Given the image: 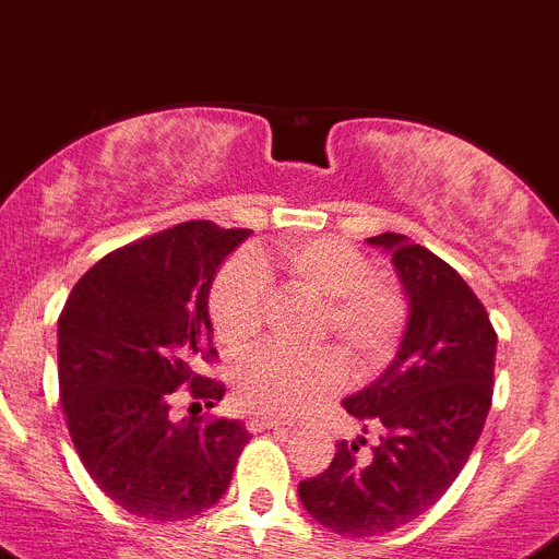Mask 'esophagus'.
Listing matches in <instances>:
<instances>
[{"label":"esophagus","instance_id":"1","mask_svg":"<svg viewBox=\"0 0 559 559\" xmlns=\"http://www.w3.org/2000/svg\"><path fill=\"white\" fill-rule=\"evenodd\" d=\"M281 426H284V420H278V417H273V415H250L248 417V429L250 431L281 429Z\"/></svg>","mask_w":559,"mask_h":559}]
</instances>
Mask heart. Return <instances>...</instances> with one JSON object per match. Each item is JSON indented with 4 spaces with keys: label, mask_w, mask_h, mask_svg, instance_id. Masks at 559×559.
<instances>
[{
    "label": "heart",
    "mask_w": 559,
    "mask_h": 559,
    "mask_svg": "<svg viewBox=\"0 0 559 559\" xmlns=\"http://www.w3.org/2000/svg\"><path fill=\"white\" fill-rule=\"evenodd\" d=\"M286 278L323 300V334H334L348 359L376 367L390 356L406 306L390 281L373 278L370 261L340 239H298L278 253ZM270 300V275L255 255H236L211 286L217 336L242 348L259 334ZM345 365L331 348L292 350L261 345L234 367L236 401L261 415H298L342 384Z\"/></svg>",
    "instance_id": "heart-1"
}]
</instances>
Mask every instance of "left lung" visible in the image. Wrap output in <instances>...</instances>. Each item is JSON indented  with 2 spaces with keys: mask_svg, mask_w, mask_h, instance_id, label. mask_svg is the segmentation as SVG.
I'll return each mask as SVG.
<instances>
[{
  "mask_svg": "<svg viewBox=\"0 0 559 559\" xmlns=\"http://www.w3.org/2000/svg\"><path fill=\"white\" fill-rule=\"evenodd\" d=\"M390 255L406 298V329L384 373L345 399V409L381 426L373 454L342 440L298 496L317 524L345 537L386 535L424 515L474 451L492 401L496 331L462 275L409 236H370Z\"/></svg>",
  "mask_w": 559,
  "mask_h": 559,
  "instance_id": "obj_1",
  "label": "left lung"
}]
</instances>
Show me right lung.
Wrapping results in <instances>:
<instances>
[{
	"instance_id": "add662e5",
	"label": "right lung",
	"mask_w": 559,
	"mask_h": 559,
	"mask_svg": "<svg viewBox=\"0 0 559 559\" xmlns=\"http://www.w3.org/2000/svg\"><path fill=\"white\" fill-rule=\"evenodd\" d=\"M250 230L180 223L99 259L58 320L60 404L80 462L130 515L183 521L225 496L250 435L242 420H173V392L209 406L225 386L194 373L211 345L209 292Z\"/></svg>"
}]
</instances>
